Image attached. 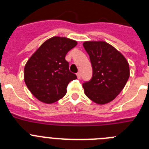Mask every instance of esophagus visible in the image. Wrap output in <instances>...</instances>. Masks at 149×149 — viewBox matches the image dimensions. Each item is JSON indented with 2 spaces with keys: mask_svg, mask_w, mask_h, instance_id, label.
I'll return each mask as SVG.
<instances>
[{
  "mask_svg": "<svg viewBox=\"0 0 149 149\" xmlns=\"http://www.w3.org/2000/svg\"><path fill=\"white\" fill-rule=\"evenodd\" d=\"M77 78H78V79H81V73H80V72H77Z\"/></svg>",
  "mask_w": 149,
  "mask_h": 149,
  "instance_id": "1",
  "label": "esophagus"
}]
</instances>
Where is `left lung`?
<instances>
[{
	"instance_id": "1",
	"label": "left lung",
	"mask_w": 149,
	"mask_h": 149,
	"mask_svg": "<svg viewBox=\"0 0 149 149\" xmlns=\"http://www.w3.org/2000/svg\"><path fill=\"white\" fill-rule=\"evenodd\" d=\"M83 45L93 67V77L83 84L84 93L95 103H109L125 86L130 76L128 63L119 51L103 41L85 42Z\"/></svg>"
}]
</instances>
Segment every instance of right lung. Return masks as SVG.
Listing matches in <instances>:
<instances>
[{"label": "right lung", "mask_w": 149, "mask_h": 149, "mask_svg": "<svg viewBox=\"0 0 149 149\" xmlns=\"http://www.w3.org/2000/svg\"><path fill=\"white\" fill-rule=\"evenodd\" d=\"M77 44L72 39L54 36L30 56L24 67V82L38 100L52 104L66 94L68 84L77 76L69 71L65 57Z\"/></svg>", "instance_id": "right-lung-1"}]
</instances>
